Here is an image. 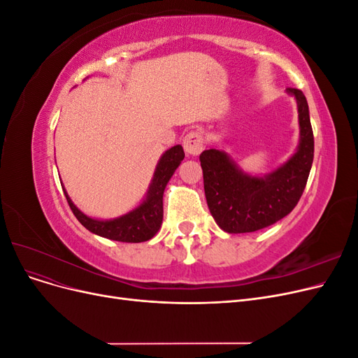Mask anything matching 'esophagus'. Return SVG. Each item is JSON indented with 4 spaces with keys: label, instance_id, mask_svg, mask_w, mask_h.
I'll use <instances>...</instances> for the list:
<instances>
[{
    "label": "esophagus",
    "instance_id": "esophagus-1",
    "mask_svg": "<svg viewBox=\"0 0 358 358\" xmlns=\"http://www.w3.org/2000/svg\"><path fill=\"white\" fill-rule=\"evenodd\" d=\"M183 149L187 155H199L203 150V136L199 131H191L183 138Z\"/></svg>",
    "mask_w": 358,
    "mask_h": 358
}]
</instances>
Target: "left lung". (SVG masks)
Segmentation results:
<instances>
[{
  "label": "left lung",
  "instance_id": "obj_1",
  "mask_svg": "<svg viewBox=\"0 0 358 358\" xmlns=\"http://www.w3.org/2000/svg\"><path fill=\"white\" fill-rule=\"evenodd\" d=\"M299 112V145L284 164L262 176L249 175L222 149L200 154L204 194L215 222L225 233H252L278 222L296 208L313 161L309 106L301 91L288 88Z\"/></svg>",
  "mask_w": 358,
  "mask_h": 358
}]
</instances>
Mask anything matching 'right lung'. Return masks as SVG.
Returning <instances> with one entry per match:
<instances>
[{
  "label": "right lung",
  "mask_w": 358,
  "mask_h": 358,
  "mask_svg": "<svg viewBox=\"0 0 358 358\" xmlns=\"http://www.w3.org/2000/svg\"><path fill=\"white\" fill-rule=\"evenodd\" d=\"M185 158L180 145L167 149L161 155L154 171V178L149 183V188L145 199L133 210H129L117 218L112 220H96L85 215L78 206H76L62 185L64 196H66L70 209L73 210L78 221L91 233L106 237V239L140 243L146 242L158 233L162 224V196L173 173L180 166L182 159Z\"/></svg>",
  "instance_id": "add662e5"
}]
</instances>
